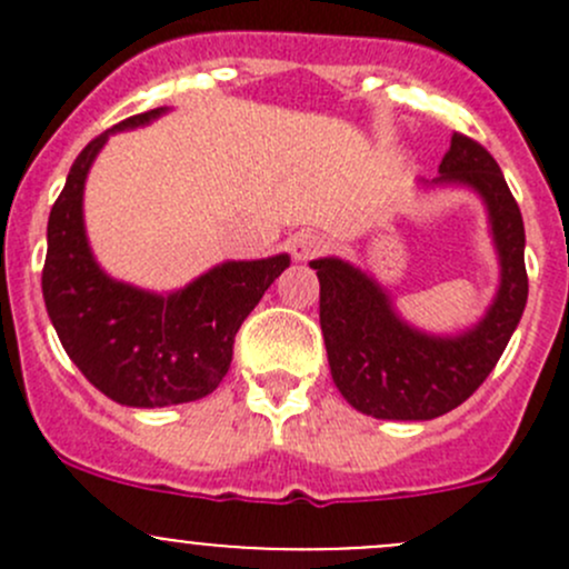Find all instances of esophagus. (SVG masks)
Here are the masks:
<instances>
[{"label":"esophagus","instance_id":"obj_1","mask_svg":"<svg viewBox=\"0 0 569 569\" xmlns=\"http://www.w3.org/2000/svg\"><path fill=\"white\" fill-rule=\"evenodd\" d=\"M327 250V239L321 237V233H300V237L291 239V256L297 258V261H308V258H317L321 252Z\"/></svg>","mask_w":569,"mask_h":569}]
</instances>
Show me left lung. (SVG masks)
Here are the masks:
<instances>
[{
    "label": "left lung",
    "mask_w": 569,
    "mask_h": 569,
    "mask_svg": "<svg viewBox=\"0 0 569 569\" xmlns=\"http://www.w3.org/2000/svg\"><path fill=\"white\" fill-rule=\"evenodd\" d=\"M438 181L468 183L492 220L501 289L487 317L457 338L412 330L391 311L386 291L360 269L319 258V325L332 380L355 410L388 421H429L460 407L496 369L529 297L518 200L485 146L455 131Z\"/></svg>",
    "instance_id": "8db88e82"
}]
</instances>
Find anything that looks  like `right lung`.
I'll list each match as a JSON object with an SVG mask.
<instances>
[{
  "label": "right lung",
  "instance_id": "add662e5",
  "mask_svg": "<svg viewBox=\"0 0 569 569\" xmlns=\"http://www.w3.org/2000/svg\"><path fill=\"white\" fill-rule=\"evenodd\" d=\"M162 109L131 114L114 129L142 126ZM109 131L71 164L49 214L43 300L68 358L109 399L168 407L203 399L231 369L233 341L289 256L228 261L178 295L157 297L109 280L84 239L82 189Z\"/></svg>",
  "mask_w": 569,
  "mask_h": 569
}]
</instances>
